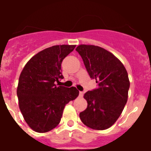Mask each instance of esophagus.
Segmentation results:
<instances>
[{
    "label": "esophagus",
    "mask_w": 151,
    "mask_h": 151,
    "mask_svg": "<svg viewBox=\"0 0 151 151\" xmlns=\"http://www.w3.org/2000/svg\"><path fill=\"white\" fill-rule=\"evenodd\" d=\"M84 94V92L83 91H79V97H82Z\"/></svg>",
    "instance_id": "34e87169"
}]
</instances>
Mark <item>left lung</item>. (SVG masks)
<instances>
[{"label": "left lung", "mask_w": 151, "mask_h": 151, "mask_svg": "<svg viewBox=\"0 0 151 151\" xmlns=\"http://www.w3.org/2000/svg\"><path fill=\"white\" fill-rule=\"evenodd\" d=\"M98 88L84 94L87 108L79 113L82 122L94 130L111 127L120 116L128 101L130 86L125 66L110 51L95 45H80L76 49Z\"/></svg>", "instance_id": "left-lung-1"}]
</instances>
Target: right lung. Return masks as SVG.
<instances>
[{
	"label": "right lung",
	"instance_id": "obj_1",
	"mask_svg": "<svg viewBox=\"0 0 151 151\" xmlns=\"http://www.w3.org/2000/svg\"><path fill=\"white\" fill-rule=\"evenodd\" d=\"M76 45L52 46L38 52L25 65L19 78L17 97L24 119L36 132L57 127L63 109L78 96L76 87L57 86L63 78L61 63Z\"/></svg>",
	"mask_w": 151,
	"mask_h": 151
}]
</instances>
